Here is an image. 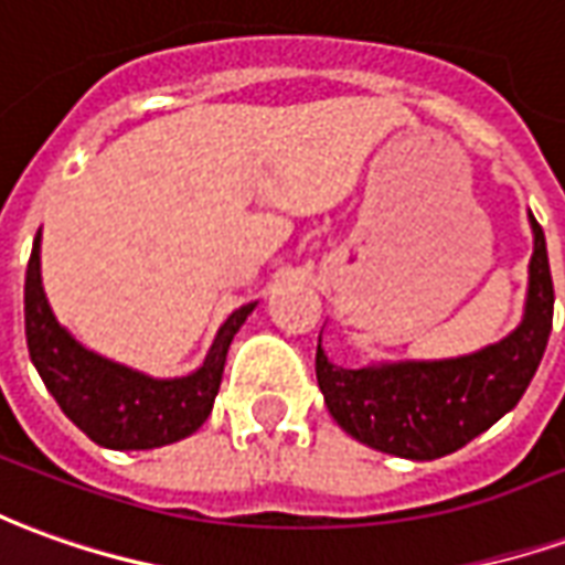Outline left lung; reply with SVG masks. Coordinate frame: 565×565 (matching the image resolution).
Here are the masks:
<instances>
[{"label": "left lung", "mask_w": 565, "mask_h": 565, "mask_svg": "<svg viewBox=\"0 0 565 565\" xmlns=\"http://www.w3.org/2000/svg\"><path fill=\"white\" fill-rule=\"evenodd\" d=\"M532 259L523 321L502 342L447 361H397L345 370L318 345L315 373L323 404L342 431L366 447L431 461L471 444L511 413L542 364L554 321L547 244L530 214Z\"/></svg>", "instance_id": "obj_1"}]
</instances>
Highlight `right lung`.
<instances>
[{
	"label": "right lung",
	"mask_w": 565,
	"mask_h": 565,
	"mask_svg": "<svg viewBox=\"0 0 565 565\" xmlns=\"http://www.w3.org/2000/svg\"><path fill=\"white\" fill-rule=\"evenodd\" d=\"M39 242L35 235L23 284L26 349L63 416L106 449H156L199 431L214 409L228 345L256 302L228 315L195 373L152 379L78 345L57 323L42 290Z\"/></svg>",
	"instance_id": "right-lung-1"
}]
</instances>
